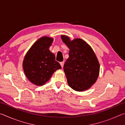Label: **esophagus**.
<instances>
[{
    "mask_svg": "<svg viewBox=\"0 0 125 125\" xmlns=\"http://www.w3.org/2000/svg\"><path fill=\"white\" fill-rule=\"evenodd\" d=\"M60 64L61 65V67L63 68V65H64V62H60Z\"/></svg>",
    "mask_w": 125,
    "mask_h": 125,
    "instance_id": "34e87169",
    "label": "esophagus"
}]
</instances>
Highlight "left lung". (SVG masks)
Segmentation results:
<instances>
[{"label":"left lung","instance_id":"obj_1","mask_svg":"<svg viewBox=\"0 0 125 125\" xmlns=\"http://www.w3.org/2000/svg\"><path fill=\"white\" fill-rule=\"evenodd\" d=\"M61 39L69 49V58L63 67L68 85L77 92L91 88L96 82L100 72V64L94 51L81 39L71 40L66 35Z\"/></svg>","mask_w":125,"mask_h":125}]
</instances>
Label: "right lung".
<instances>
[{"mask_svg":"<svg viewBox=\"0 0 125 125\" xmlns=\"http://www.w3.org/2000/svg\"><path fill=\"white\" fill-rule=\"evenodd\" d=\"M53 41L52 37H41L33 44L24 57L22 62L24 73L35 85H44L54 72L62 68L55 61V55L49 50Z\"/></svg>","mask_w":125,"mask_h":125,"instance_id":"obj_1","label":"right lung"}]
</instances>
